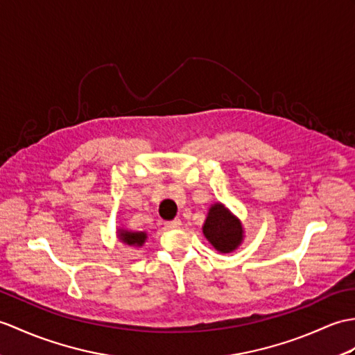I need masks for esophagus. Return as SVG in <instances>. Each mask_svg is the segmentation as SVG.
Instances as JSON below:
<instances>
[{"label":"esophagus","instance_id":"1","mask_svg":"<svg viewBox=\"0 0 355 355\" xmlns=\"http://www.w3.org/2000/svg\"><path fill=\"white\" fill-rule=\"evenodd\" d=\"M164 227H166L168 230H175V228H180V227H181V220H180V219L168 220V222H164Z\"/></svg>","mask_w":355,"mask_h":355}]
</instances>
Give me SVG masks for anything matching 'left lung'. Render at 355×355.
Segmentation results:
<instances>
[{"label": "left lung", "instance_id": "left-lung-1", "mask_svg": "<svg viewBox=\"0 0 355 355\" xmlns=\"http://www.w3.org/2000/svg\"><path fill=\"white\" fill-rule=\"evenodd\" d=\"M204 236L220 252H232L242 242V225L222 204L211 205L202 227Z\"/></svg>", "mask_w": 355, "mask_h": 355}]
</instances>
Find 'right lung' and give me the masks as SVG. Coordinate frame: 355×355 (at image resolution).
Wrapping results in <instances>:
<instances>
[{
	"mask_svg": "<svg viewBox=\"0 0 355 355\" xmlns=\"http://www.w3.org/2000/svg\"><path fill=\"white\" fill-rule=\"evenodd\" d=\"M119 239H121L122 242H125L127 245H131V246H142L144 242H145V239H146V234H145V233L121 232Z\"/></svg>",
	"mask_w": 355,
	"mask_h": 355,
	"instance_id": "right-lung-1",
	"label": "right lung"
}]
</instances>
